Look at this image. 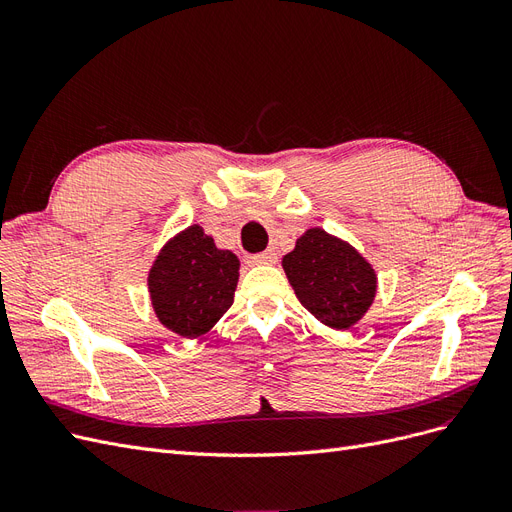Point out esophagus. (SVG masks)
Wrapping results in <instances>:
<instances>
[{"mask_svg": "<svg viewBox=\"0 0 512 512\" xmlns=\"http://www.w3.org/2000/svg\"><path fill=\"white\" fill-rule=\"evenodd\" d=\"M275 260H277V254H275L273 250H267V252H260V254L247 256V262H250V265H273Z\"/></svg>", "mask_w": 512, "mask_h": 512, "instance_id": "obj_1", "label": "esophagus"}]
</instances>
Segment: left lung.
Returning <instances> with one entry per match:
<instances>
[{
	"label": "left lung",
	"mask_w": 512,
	"mask_h": 512,
	"mask_svg": "<svg viewBox=\"0 0 512 512\" xmlns=\"http://www.w3.org/2000/svg\"><path fill=\"white\" fill-rule=\"evenodd\" d=\"M282 267L301 305L331 329H350L374 303V269L350 243L322 228L305 230Z\"/></svg>",
	"instance_id": "1"
}]
</instances>
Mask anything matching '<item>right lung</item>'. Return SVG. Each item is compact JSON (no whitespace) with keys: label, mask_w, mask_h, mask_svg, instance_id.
Returning <instances> with one entry per match:
<instances>
[{"label":"right lung","mask_w":512,"mask_h":512,"mask_svg":"<svg viewBox=\"0 0 512 512\" xmlns=\"http://www.w3.org/2000/svg\"><path fill=\"white\" fill-rule=\"evenodd\" d=\"M237 282L239 258L218 250L196 224L162 247L147 280L158 320L188 339L205 335L226 314Z\"/></svg>","instance_id":"obj_1"}]
</instances>
